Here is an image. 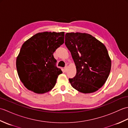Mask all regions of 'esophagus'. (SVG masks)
Here are the masks:
<instances>
[{
    "mask_svg": "<svg viewBox=\"0 0 128 128\" xmlns=\"http://www.w3.org/2000/svg\"><path fill=\"white\" fill-rule=\"evenodd\" d=\"M67 69H68V66H66L64 67V70H65V72H66L67 71Z\"/></svg>",
    "mask_w": 128,
    "mask_h": 128,
    "instance_id": "34e87169",
    "label": "esophagus"
}]
</instances>
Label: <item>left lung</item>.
Segmentation results:
<instances>
[{
  "label": "left lung",
  "mask_w": 128,
  "mask_h": 128,
  "mask_svg": "<svg viewBox=\"0 0 128 128\" xmlns=\"http://www.w3.org/2000/svg\"><path fill=\"white\" fill-rule=\"evenodd\" d=\"M65 44L72 54L76 74L69 82L84 94L97 91L110 75L111 60L107 48L92 35L80 32L66 33Z\"/></svg>",
  "instance_id": "1"
}]
</instances>
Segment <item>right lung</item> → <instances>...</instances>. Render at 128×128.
Instances as JSON below:
<instances>
[{"label":"right lung","mask_w":128,"mask_h":128,"mask_svg":"<svg viewBox=\"0 0 128 128\" xmlns=\"http://www.w3.org/2000/svg\"><path fill=\"white\" fill-rule=\"evenodd\" d=\"M64 40V32H44L24 42L16 64L19 78L29 90L44 94L55 86L62 71L56 66L53 53L63 44Z\"/></svg>","instance_id":"add662e5"}]
</instances>
